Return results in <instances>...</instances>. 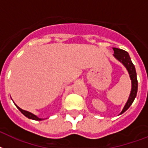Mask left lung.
Wrapping results in <instances>:
<instances>
[{"label": "left lung", "mask_w": 148, "mask_h": 148, "mask_svg": "<svg viewBox=\"0 0 148 148\" xmlns=\"http://www.w3.org/2000/svg\"><path fill=\"white\" fill-rule=\"evenodd\" d=\"M113 50L114 57L116 58L118 61H119L121 63L123 64V65L125 67L127 71H128L131 80H132V90H131L130 96H129V98H128L125 106L122 111L120 113V115H121V114L124 113L130 107L131 105L134 102L135 97H136L137 92H138V80H137V74L135 68H134V65L133 64L128 52L125 51V50L117 49V48H113Z\"/></svg>", "instance_id": "8db88e82"}]
</instances>
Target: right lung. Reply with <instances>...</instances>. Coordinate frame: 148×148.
<instances>
[{
  "label": "right lung",
  "instance_id": "1",
  "mask_svg": "<svg viewBox=\"0 0 148 148\" xmlns=\"http://www.w3.org/2000/svg\"><path fill=\"white\" fill-rule=\"evenodd\" d=\"M16 106L17 107V109L20 110L21 112H22L24 116H26V117L29 118V119H33V120H36V121H41V120H42L43 119H39V117H37L36 116H35L34 114L31 113V112H27L26 111V110H23V109H20L19 106H17L16 105Z\"/></svg>",
  "mask_w": 148,
  "mask_h": 148
}]
</instances>
